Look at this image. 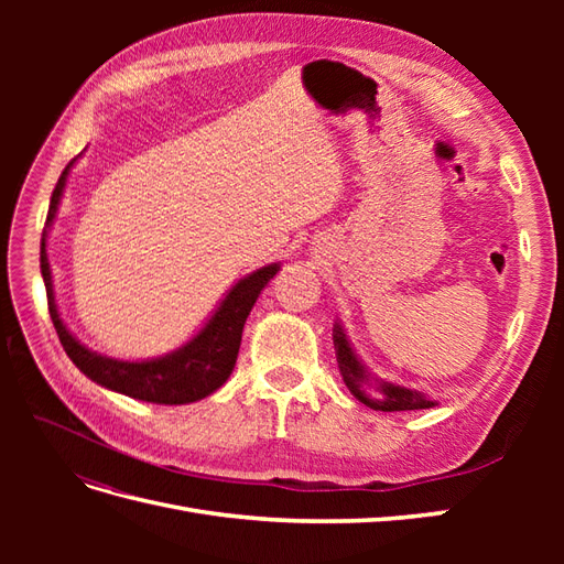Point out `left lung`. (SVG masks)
Here are the masks:
<instances>
[{
	"instance_id": "obj_1",
	"label": "left lung",
	"mask_w": 564,
	"mask_h": 564,
	"mask_svg": "<svg viewBox=\"0 0 564 564\" xmlns=\"http://www.w3.org/2000/svg\"><path fill=\"white\" fill-rule=\"evenodd\" d=\"M334 348H336V362H338L340 377H344V383L362 404L377 409V412H406V409L435 406V402L421 390H412V388L371 377V371L362 365L360 357H357V352L352 350L344 327H340V322L334 324Z\"/></svg>"
}]
</instances>
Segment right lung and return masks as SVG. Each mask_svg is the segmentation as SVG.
<instances>
[{"label": "right lung", "instance_id": "right-lung-1", "mask_svg": "<svg viewBox=\"0 0 564 564\" xmlns=\"http://www.w3.org/2000/svg\"><path fill=\"white\" fill-rule=\"evenodd\" d=\"M77 158L63 169V174L54 187V195L48 202L46 226L42 232V247H40V268L46 286V301H48V315L54 322L56 334L61 344L70 357L73 365L89 377L94 383L104 386L108 390L122 392L133 400H143L152 404H187L197 402L202 398L212 395L228 381V377L235 369L237 352H240L242 344V329L245 322L253 308L256 299L265 289V284L278 275L280 263H270L259 270L249 272L247 278L237 280L224 301L218 303V308L212 313V317L204 322V327L183 344L181 348L150 357V360H115V357L100 355L70 334L61 319L56 296H54V280H51V265L46 253V237L54 224L58 204L65 191L67 174H70L73 164Z\"/></svg>", "mask_w": 564, "mask_h": 564}]
</instances>
